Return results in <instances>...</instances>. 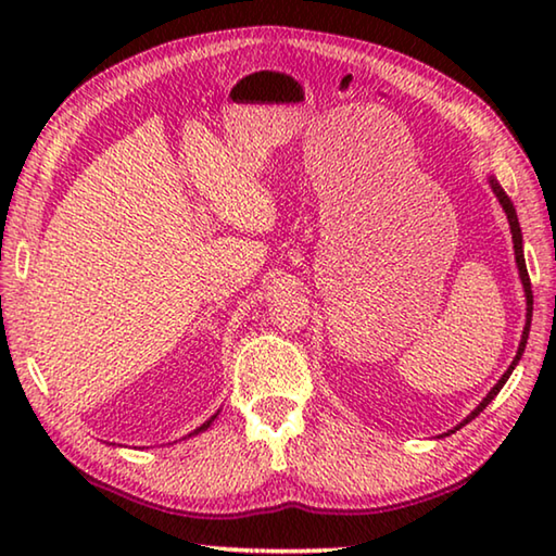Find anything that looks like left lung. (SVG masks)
I'll use <instances>...</instances> for the list:
<instances>
[{
  "mask_svg": "<svg viewBox=\"0 0 556 556\" xmlns=\"http://www.w3.org/2000/svg\"><path fill=\"white\" fill-rule=\"evenodd\" d=\"M491 188H493V193L497 195V201H501V205H503V211H505V215H507V223H510V232H513V248H515V262H517V271H520V281H522V289H525V301H527V318H525V328H522V338H520V345H517V353H515V357H513V363H510V368H507L505 372H503V378L495 382V388L485 394L483 397V402L478 404V407L468 414V417L460 421L458 427H454L448 431V434H454V431H458L460 427H466L470 419H476L478 414H481L488 404H491V400L495 397L497 392L503 390V384L507 382V378H510L513 375V370H515V365L520 363V357H522V353H525V345H527V338H530V324H532V285H530V275H527V265H525V255H522V230H520V223H517V213H515V205H513V201L507 199V193L503 191V186L495 181V178L491 176ZM446 434V437H448Z\"/></svg>",
  "mask_w": 556,
  "mask_h": 556,
  "instance_id": "1",
  "label": "left lung"
}]
</instances>
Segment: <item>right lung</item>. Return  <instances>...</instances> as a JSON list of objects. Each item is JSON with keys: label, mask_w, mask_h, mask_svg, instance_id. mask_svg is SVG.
<instances>
[{"label": "right lung", "mask_w": 556, "mask_h": 556, "mask_svg": "<svg viewBox=\"0 0 556 556\" xmlns=\"http://www.w3.org/2000/svg\"><path fill=\"white\" fill-rule=\"evenodd\" d=\"M218 412H220V409H218ZM218 412H215V414H213V417H211L208 421H203V425H201L199 429H195V431H191V434H188V437H193V434H201V431H205V429H208V427L213 425V419H215V417H218Z\"/></svg>", "instance_id": "right-lung-1"}]
</instances>
